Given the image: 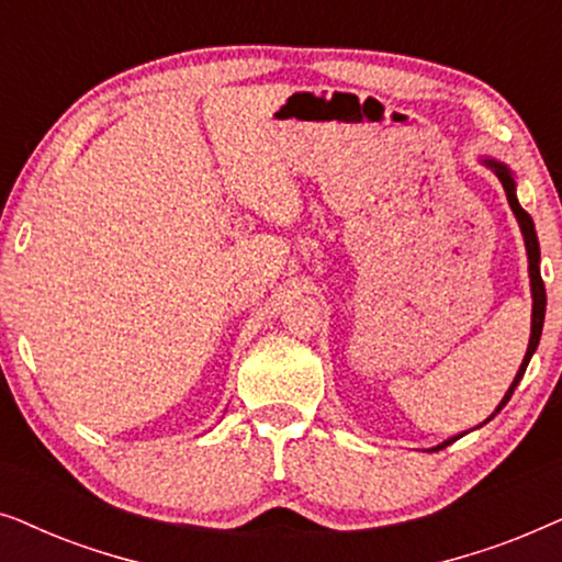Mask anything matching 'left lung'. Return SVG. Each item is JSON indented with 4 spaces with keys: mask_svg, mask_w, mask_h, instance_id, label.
Masks as SVG:
<instances>
[{
    "mask_svg": "<svg viewBox=\"0 0 562 562\" xmlns=\"http://www.w3.org/2000/svg\"><path fill=\"white\" fill-rule=\"evenodd\" d=\"M483 164H486V166L491 168V171H494V173L498 176V181H502V187H504V191H506V199H509V206H512L514 217H517L521 235H525V248H527V260H529V286H532V335H529V345H527L525 360H521L519 371H517V375H514L509 391H506L502 402H498L496 412L491 414V417L486 419V422H491V419L496 417L498 412L504 409L506 402H509V398H512L514 389H517V383L521 381V375H525V371H527L529 358L535 356L537 345H540V335H542V325H544V306H548V294H544V283H542V276H540V243H537L535 222H532V217H529V214H527L525 210H521V204H519V199H517V183H514V173L509 171V166L502 164V160L483 158ZM486 422H483V425H486ZM463 435H465V432H463ZM463 435L450 437V440L440 442V445H437V448H432L429 452H437V450L448 448L450 442H456L458 437H463Z\"/></svg>",
    "mask_w": 562,
    "mask_h": 562,
    "instance_id": "1",
    "label": "left lung"
}]
</instances>
